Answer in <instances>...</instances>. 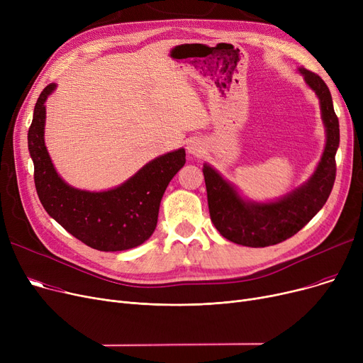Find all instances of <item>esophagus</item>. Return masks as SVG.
<instances>
[{"instance_id":"1","label":"esophagus","mask_w":363,"mask_h":363,"mask_svg":"<svg viewBox=\"0 0 363 363\" xmlns=\"http://www.w3.org/2000/svg\"><path fill=\"white\" fill-rule=\"evenodd\" d=\"M186 150H188V152H189V155H191V156H200L201 151H203V147H201V143H200V141L193 140V141L188 143Z\"/></svg>"}]
</instances>
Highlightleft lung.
Masks as SVG:
<instances>
[{
  "instance_id": "8db88e82",
  "label": "left lung",
  "mask_w": 363,
  "mask_h": 363,
  "mask_svg": "<svg viewBox=\"0 0 363 363\" xmlns=\"http://www.w3.org/2000/svg\"><path fill=\"white\" fill-rule=\"evenodd\" d=\"M306 85L316 94L325 126V148L312 177L291 193L272 201L245 200L234 184L211 164H203L211 219L222 237L245 247H268L297 234L327 203L335 181L340 126L331 92L318 74L300 67Z\"/></svg>"
}]
</instances>
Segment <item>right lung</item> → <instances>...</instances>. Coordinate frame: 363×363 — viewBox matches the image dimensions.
<instances>
[{
  "label": "right lung",
  "mask_w": 363,
  "mask_h": 363,
  "mask_svg": "<svg viewBox=\"0 0 363 363\" xmlns=\"http://www.w3.org/2000/svg\"><path fill=\"white\" fill-rule=\"evenodd\" d=\"M57 88L41 92L28 132V148L35 167V186L47 213L84 244L100 252L138 247L155 233L166 188L185 164L178 148L145 163L135 175L106 191H86L65 182L45 147V101Z\"/></svg>",
  "instance_id": "1"
}]
</instances>
